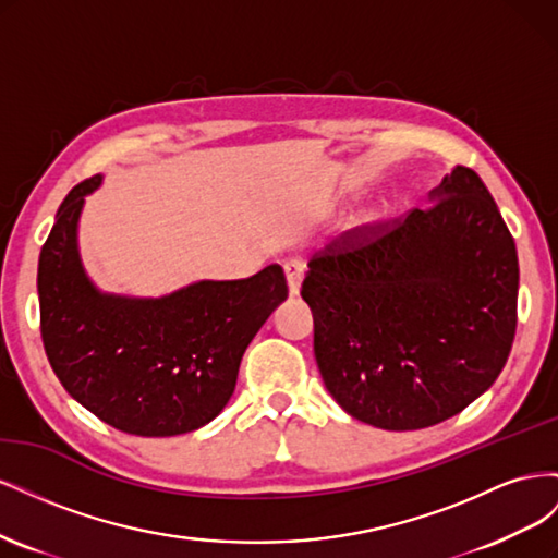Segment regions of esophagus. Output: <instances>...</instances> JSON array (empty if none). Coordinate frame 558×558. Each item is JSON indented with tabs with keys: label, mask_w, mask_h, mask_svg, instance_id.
<instances>
[{
	"label": "esophagus",
	"mask_w": 558,
	"mask_h": 558,
	"mask_svg": "<svg viewBox=\"0 0 558 558\" xmlns=\"http://www.w3.org/2000/svg\"><path fill=\"white\" fill-rule=\"evenodd\" d=\"M283 275H286V281H289V293L298 295L302 279H305V265H302L300 260H286Z\"/></svg>",
	"instance_id": "1"
}]
</instances>
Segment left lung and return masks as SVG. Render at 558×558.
<instances>
[{
    "instance_id": "left-lung-1",
    "label": "left lung",
    "mask_w": 558,
    "mask_h": 558,
    "mask_svg": "<svg viewBox=\"0 0 558 558\" xmlns=\"http://www.w3.org/2000/svg\"><path fill=\"white\" fill-rule=\"evenodd\" d=\"M428 202L375 238L342 234L302 281L326 388L384 430L428 428L465 410L514 342L519 260L492 193L456 165Z\"/></svg>"
}]
</instances>
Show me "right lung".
<instances>
[{
	"mask_svg": "<svg viewBox=\"0 0 558 558\" xmlns=\"http://www.w3.org/2000/svg\"><path fill=\"white\" fill-rule=\"evenodd\" d=\"M102 174L64 197L39 256L41 340L76 402L105 424L172 437L223 412L248 342L289 298L283 269L193 281L160 298L99 291L78 253V221Z\"/></svg>",
	"mask_w": 558,
	"mask_h": 558,
	"instance_id": "obj_1",
	"label": "right lung"
}]
</instances>
